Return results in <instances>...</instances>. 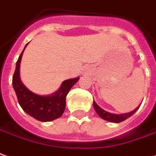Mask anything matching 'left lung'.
<instances>
[{"label": "left lung", "mask_w": 156, "mask_h": 156, "mask_svg": "<svg viewBox=\"0 0 156 156\" xmlns=\"http://www.w3.org/2000/svg\"><path fill=\"white\" fill-rule=\"evenodd\" d=\"M94 105V108L95 110L96 113L101 116L102 119L105 120L107 122H115V123H118V122H123L126 119H127L128 117H130L131 116H133L135 112H137V110L139 109V106H138L137 108H135L133 111H132L130 112H127V113H123V114H114V113H111V112H106L105 111L104 109H102L101 107H100L97 103L94 100L93 101Z\"/></svg>", "instance_id": "obj_1"}]
</instances>
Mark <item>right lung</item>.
I'll return each mask as SVG.
<instances>
[{
    "label": "right lung",
    "mask_w": 156,
    "mask_h": 156,
    "mask_svg": "<svg viewBox=\"0 0 156 156\" xmlns=\"http://www.w3.org/2000/svg\"><path fill=\"white\" fill-rule=\"evenodd\" d=\"M28 44L25 45L16 63L12 86L17 94L18 103L28 115L40 122H51L62 116L66 108V97L72 87L78 81L79 77L63 81L58 90L51 94L40 95L30 91L20 78V63Z\"/></svg>",
    "instance_id": "obj_1"
}]
</instances>
